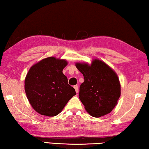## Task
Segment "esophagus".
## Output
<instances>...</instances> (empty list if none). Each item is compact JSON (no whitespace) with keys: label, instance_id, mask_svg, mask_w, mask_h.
I'll list each match as a JSON object with an SVG mask.
<instances>
[{"label":"esophagus","instance_id":"esophagus-1","mask_svg":"<svg viewBox=\"0 0 149 149\" xmlns=\"http://www.w3.org/2000/svg\"><path fill=\"white\" fill-rule=\"evenodd\" d=\"M74 88H75V92H76L77 93H79V89H78V86H77V85H75V86H74Z\"/></svg>","mask_w":149,"mask_h":149}]
</instances>
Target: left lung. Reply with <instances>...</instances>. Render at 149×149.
I'll return each mask as SVG.
<instances>
[{
    "mask_svg": "<svg viewBox=\"0 0 149 149\" xmlns=\"http://www.w3.org/2000/svg\"><path fill=\"white\" fill-rule=\"evenodd\" d=\"M84 77L79 97L89 114L100 117L114 109L120 96V84L117 75L104 62L94 59L87 63L75 64Z\"/></svg>",
    "mask_w": 149,
    "mask_h": 149,
    "instance_id": "1",
    "label": "left lung"
}]
</instances>
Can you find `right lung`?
Masks as SVG:
<instances>
[{"instance_id":"obj_1","label":"right lung","mask_w":149,"mask_h":149,"mask_svg":"<svg viewBox=\"0 0 149 149\" xmlns=\"http://www.w3.org/2000/svg\"><path fill=\"white\" fill-rule=\"evenodd\" d=\"M67 64L66 60L51 56L29 70L25 80V93L32 107L40 115H57L76 94L63 73Z\"/></svg>"}]
</instances>
